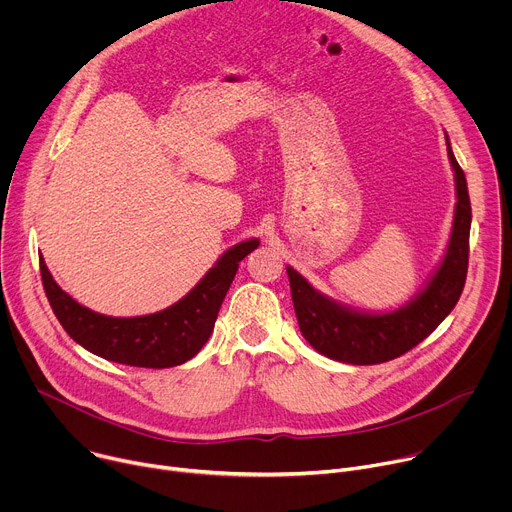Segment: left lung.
<instances>
[{
    "label": "left lung",
    "mask_w": 512,
    "mask_h": 512,
    "mask_svg": "<svg viewBox=\"0 0 512 512\" xmlns=\"http://www.w3.org/2000/svg\"><path fill=\"white\" fill-rule=\"evenodd\" d=\"M448 141L456 180V212L446 257L421 294L389 314L348 310L316 291L294 267H287L291 300L304 338L324 356L348 364L393 360L425 340L458 304L468 273L472 208L464 170Z\"/></svg>",
    "instance_id": "8db88e82"
}]
</instances>
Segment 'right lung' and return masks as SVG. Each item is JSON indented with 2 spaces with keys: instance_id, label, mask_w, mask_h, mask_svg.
I'll use <instances>...</instances> for the list:
<instances>
[{
  "instance_id": "obj_1",
  "label": "right lung",
  "mask_w": 512,
  "mask_h": 512,
  "mask_svg": "<svg viewBox=\"0 0 512 512\" xmlns=\"http://www.w3.org/2000/svg\"><path fill=\"white\" fill-rule=\"evenodd\" d=\"M257 247V239L237 243L180 302L137 318H111L81 306L58 287L42 257L40 275L54 316L83 348L129 367L170 369L206 344L239 263Z\"/></svg>"
}]
</instances>
